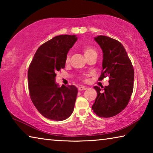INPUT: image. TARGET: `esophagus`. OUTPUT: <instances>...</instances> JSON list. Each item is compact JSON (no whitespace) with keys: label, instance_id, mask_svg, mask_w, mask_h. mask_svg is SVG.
Returning <instances> with one entry per match:
<instances>
[{"label":"esophagus","instance_id":"34e87169","mask_svg":"<svg viewBox=\"0 0 153 153\" xmlns=\"http://www.w3.org/2000/svg\"><path fill=\"white\" fill-rule=\"evenodd\" d=\"M87 88H88L87 87H85V86H80V87H79L78 90H79V91H82V90H86Z\"/></svg>","mask_w":153,"mask_h":153}]
</instances>
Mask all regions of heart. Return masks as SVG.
<instances>
[{
  "instance_id": "heart-1",
  "label": "heart",
  "mask_w": 153,
  "mask_h": 153,
  "mask_svg": "<svg viewBox=\"0 0 153 153\" xmlns=\"http://www.w3.org/2000/svg\"><path fill=\"white\" fill-rule=\"evenodd\" d=\"M82 52H83V53H84L85 57H86V59L93 55H97V51H95V49H94L93 48L90 47V46H83ZM69 58H70L69 55H67V57H66V63H68V62L69 61Z\"/></svg>"
}]
</instances>
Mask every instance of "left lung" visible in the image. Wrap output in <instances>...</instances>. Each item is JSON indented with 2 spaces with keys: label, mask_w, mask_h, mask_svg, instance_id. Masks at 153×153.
<instances>
[{
  "label": "left lung",
  "mask_w": 153,
  "mask_h": 153,
  "mask_svg": "<svg viewBox=\"0 0 153 153\" xmlns=\"http://www.w3.org/2000/svg\"><path fill=\"white\" fill-rule=\"evenodd\" d=\"M94 40L103 53L102 69L98 79L108 76V86H94L97 97L92 108L100 117H111L128 105L134 88L133 65L123 45L113 38L98 36Z\"/></svg>",
  "instance_id": "8db88e82"
}]
</instances>
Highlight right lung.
I'll return each mask as SVG.
<instances>
[{"label": "right lung", "mask_w": 153, "mask_h": 153, "mask_svg": "<svg viewBox=\"0 0 153 153\" xmlns=\"http://www.w3.org/2000/svg\"><path fill=\"white\" fill-rule=\"evenodd\" d=\"M77 40L76 35H60L41 45L28 69L30 96L33 104L44 117L63 121L73 113L77 88L59 87L56 73L65 68L67 54Z\"/></svg>", "instance_id": "add662e5"}]
</instances>
